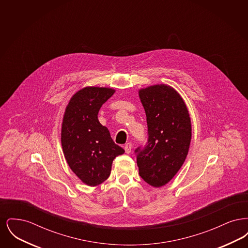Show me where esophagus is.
<instances>
[{"label": "esophagus", "instance_id": "34e87169", "mask_svg": "<svg viewBox=\"0 0 248 248\" xmlns=\"http://www.w3.org/2000/svg\"><path fill=\"white\" fill-rule=\"evenodd\" d=\"M132 143H126L125 146H124V151L126 154H130L131 153V150H132Z\"/></svg>", "mask_w": 248, "mask_h": 248}]
</instances>
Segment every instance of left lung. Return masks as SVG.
I'll return each instance as SVG.
<instances>
[{
	"mask_svg": "<svg viewBox=\"0 0 248 248\" xmlns=\"http://www.w3.org/2000/svg\"><path fill=\"white\" fill-rule=\"evenodd\" d=\"M145 109L149 139L136 153L140 176L156 188L167 184L181 168L189 153L191 123L183 98L167 84L139 91Z\"/></svg>",
	"mask_w": 248,
	"mask_h": 248,
	"instance_id": "8db88e82",
	"label": "left lung"
}]
</instances>
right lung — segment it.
I'll list each match as a JSON object with an SVG mask.
<instances>
[{
    "label": "right lung",
    "mask_w": 248,
    "mask_h": 248,
    "mask_svg": "<svg viewBox=\"0 0 248 248\" xmlns=\"http://www.w3.org/2000/svg\"><path fill=\"white\" fill-rule=\"evenodd\" d=\"M115 93L109 87L86 86L71 96L61 125V145L72 172L84 184L94 187L110 174L114 158L124 150L116 145L97 114Z\"/></svg>",
    "instance_id": "obj_1"
}]
</instances>
